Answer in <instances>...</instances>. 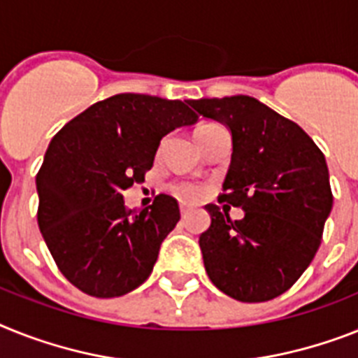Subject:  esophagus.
Instances as JSON below:
<instances>
[{
  "label": "esophagus",
  "mask_w": 358,
  "mask_h": 358,
  "mask_svg": "<svg viewBox=\"0 0 358 358\" xmlns=\"http://www.w3.org/2000/svg\"><path fill=\"white\" fill-rule=\"evenodd\" d=\"M179 208H181L182 217H186V215H188V212H190V206H186L185 203H181V206H179Z\"/></svg>",
  "instance_id": "34e87169"
}]
</instances>
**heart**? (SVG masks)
<instances>
[{
    "label": "heart",
    "instance_id": "heart-1",
    "mask_svg": "<svg viewBox=\"0 0 358 358\" xmlns=\"http://www.w3.org/2000/svg\"><path fill=\"white\" fill-rule=\"evenodd\" d=\"M215 124H201L199 128L196 129V135L203 133L205 129L212 128ZM173 192H176V196H179L181 199H188V201H194L201 196V190L197 185H192V182H181V185L173 186Z\"/></svg>",
    "mask_w": 358,
    "mask_h": 358
}]
</instances>
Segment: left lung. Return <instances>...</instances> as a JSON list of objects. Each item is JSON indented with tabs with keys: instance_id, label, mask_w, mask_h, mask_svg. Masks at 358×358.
I'll list each match as a JSON object with an SVG mask.
<instances>
[{
	"instance_id": "8db88e82",
	"label": "left lung",
	"mask_w": 358,
	"mask_h": 358,
	"mask_svg": "<svg viewBox=\"0 0 358 358\" xmlns=\"http://www.w3.org/2000/svg\"><path fill=\"white\" fill-rule=\"evenodd\" d=\"M188 104L225 124L232 159L223 196L241 206L232 221L206 205L210 227L199 236L208 278L239 302L280 296L309 267L320 247L333 194L324 153L296 122L247 94Z\"/></svg>"
}]
</instances>
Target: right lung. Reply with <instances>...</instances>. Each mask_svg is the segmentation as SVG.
Returning <instances> with one entry per match:
<instances>
[{
	"label": "right lung",
	"mask_w": 358,
	"mask_h": 358,
	"mask_svg": "<svg viewBox=\"0 0 358 358\" xmlns=\"http://www.w3.org/2000/svg\"><path fill=\"white\" fill-rule=\"evenodd\" d=\"M199 120L181 100L122 93L100 100L52 137L36 176L38 225L60 273L96 298L122 296L152 274L181 217L172 196L128 210L161 138Z\"/></svg>",
	"instance_id": "right-lung-1"
}]
</instances>
